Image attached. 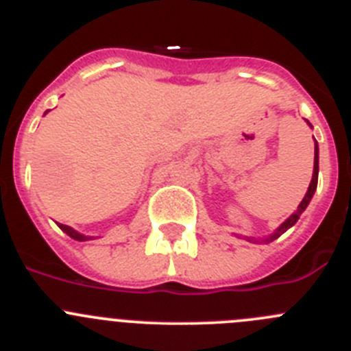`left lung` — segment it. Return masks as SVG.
Listing matches in <instances>:
<instances>
[{
    "mask_svg": "<svg viewBox=\"0 0 351 351\" xmlns=\"http://www.w3.org/2000/svg\"><path fill=\"white\" fill-rule=\"evenodd\" d=\"M308 125L311 126V123H309V121H308ZM316 184H318V144H316V141H315V165H313V179H311V182H309L308 191H306V195H304L302 202L299 204V207H297L295 213L290 214V216H288V218L285 219V221L281 223V225L278 226V228H276L271 235H265V237H258V239L256 237H244V239H246V241H250V243L260 244V243H272V241H276V239L280 237V235H283L288 228H291V226L299 221L300 214H302L304 210H306V207L309 206L313 195H315V191H316Z\"/></svg>",
    "mask_w": 351,
    "mask_h": 351,
    "instance_id": "obj_1",
    "label": "left lung"
}]
</instances>
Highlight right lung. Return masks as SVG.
Here are the masks:
<instances>
[{
  "label": "right lung",
  "instance_id": "1",
  "mask_svg": "<svg viewBox=\"0 0 351 351\" xmlns=\"http://www.w3.org/2000/svg\"><path fill=\"white\" fill-rule=\"evenodd\" d=\"M45 114H47V112H45ZM58 226H60V228L64 232V234L70 235V237L73 239V241H80V243H84V241H91V239H96V237H91V235L80 234V232L73 230V228H71V226H68V225H61V223H58Z\"/></svg>",
  "mask_w": 351,
  "mask_h": 351
}]
</instances>
